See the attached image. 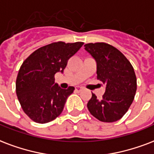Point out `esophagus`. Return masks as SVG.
<instances>
[{
    "label": "esophagus",
    "mask_w": 154,
    "mask_h": 154,
    "mask_svg": "<svg viewBox=\"0 0 154 154\" xmlns=\"http://www.w3.org/2000/svg\"><path fill=\"white\" fill-rule=\"evenodd\" d=\"M75 90H76V91H77V92H81V91L83 90V88L81 87V86H77V87L75 88Z\"/></svg>",
    "instance_id": "obj_1"
}]
</instances>
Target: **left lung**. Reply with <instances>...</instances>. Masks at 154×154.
Here are the masks:
<instances>
[{
    "label": "left lung",
    "mask_w": 154,
    "mask_h": 154,
    "mask_svg": "<svg viewBox=\"0 0 154 154\" xmlns=\"http://www.w3.org/2000/svg\"><path fill=\"white\" fill-rule=\"evenodd\" d=\"M85 49L96 60L97 78L106 85L102 99L92 94L88 110L102 122L117 121L134 100L137 91L134 69L121 51L108 43H87Z\"/></svg>",
    "instance_id": "obj_1"
}]
</instances>
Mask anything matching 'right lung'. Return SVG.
I'll use <instances>...</instances> for the list:
<instances>
[{"label":"right lung","mask_w":154,"mask_h":154,"mask_svg":"<svg viewBox=\"0 0 154 154\" xmlns=\"http://www.w3.org/2000/svg\"><path fill=\"white\" fill-rule=\"evenodd\" d=\"M83 44L50 43L37 49L22 63L16 80V94L23 111L33 121L46 124L61 114L75 88L61 89L55 83V74L64 72L68 60Z\"/></svg>","instance_id":"1"}]
</instances>
